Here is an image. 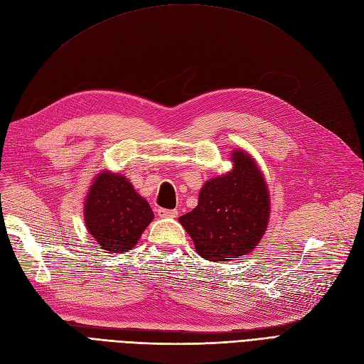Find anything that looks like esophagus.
Instances as JSON below:
<instances>
[{"mask_svg": "<svg viewBox=\"0 0 364 364\" xmlns=\"http://www.w3.org/2000/svg\"><path fill=\"white\" fill-rule=\"evenodd\" d=\"M156 213L159 217H167V218H176L178 217V211L176 209H165V208H158Z\"/></svg>", "mask_w": 364, "mask_h": 364, "instance_id": "1", "label": "esophagus"}]
</instances>
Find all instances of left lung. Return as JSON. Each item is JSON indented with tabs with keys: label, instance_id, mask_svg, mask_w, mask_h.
<instances>
[{
	"label": "left lung",
	"instance_id": "obj_1",
	"mask_svg": "<svg viewBox=\"0 0 364 364\" xmlns=\"http://www.w3.org/2000/svg\"><path fill=\"white\" fill-rule=\"evenodd\" d=\"M234 167L209 179L199 203L179 217L199 255L228 261L253 250L266 232L270 217L269 190L255 161L243 150L232 151Z\"/></svg>",
	"mask_w": 364,
	"mask_h": 364
}]
</instances>
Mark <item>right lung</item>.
<instances>
[{
  "label": "right lung",
  "instance_id": "right-lung-1",
  "mask_svg": "<svg viewBox=\"0 0 364 364\" xmlns=\"http://www.w3.org/2000/svg\"><path fill=\"white\" fill-rule=\"evenodd\" d=\"M151 220L149 202L124 176L111 171L95 176L85 200V223L102 249L130 250Z\"/></svg>",
  "mask_w": 364,
  "mask_h": 364
}]
</instances>
